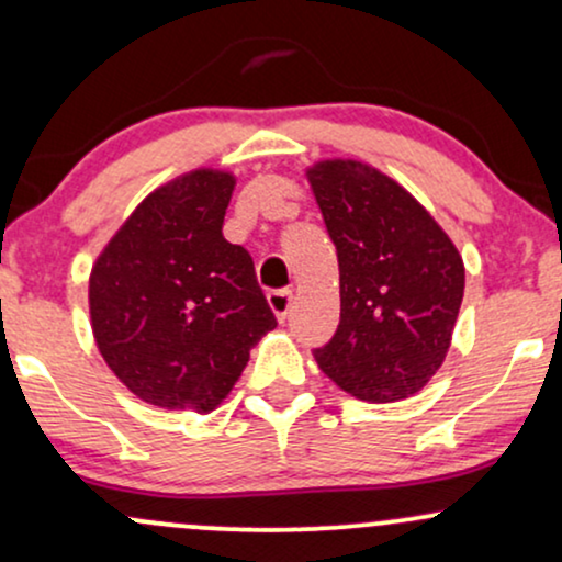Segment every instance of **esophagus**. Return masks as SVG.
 I'll use <instances>...</instances> for the list:
<instances>
[{"instance_id": "1", "label": "esophagus", "mask_w": 562, "mask_h": 562, "mask_svg": "<svg viewBox=\"0 0 562 562\" xmlns=\"http://www.w3.org/2000/svg\"><path fill=\"white\" fill-rule=\"evenodd\" d=\"M267 301H269V308H272V312H274V317L280 319V322H285L288 312H290V303H293V290H288V288L269 290Z\"/></svg>"}]
</instances>
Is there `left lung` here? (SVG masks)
<instances>
[{"instance_id":"left-lung-1","label":"left lung","mask_w":562,"mask_h":562,"mask_svg":"<svg viewBox=\"0 0 562 562\" xmlns=\"http://www.w3.org/2000/svg\"><path fill=\"white\" fill-rule=\"evenodd\" d=\"M338 250L340 322L319 370L351 396L385 404L412 396L449 351L465 293L454 243L404 187L357 160L308 169Z\"/></svg>"}]
</instances>
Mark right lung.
<instances>
[{
	"label": "right lung",
	"mask_w": 562,
	"mask_h": 562,
	"mask_svg": "<svg viewBox=\"0 0 562 562\" xmlns=\"http://www.w3.org/2000/svg\"><path fill=\"white\" fill-rule=\"evenodd\" d=\"M235 177L200 169L147 195L89 277L102 359L142 402L211 412L277 319L243 245L224 240Z\"/></svg>",
	"instance_id": "right-lung-1"
}]
</instances>
